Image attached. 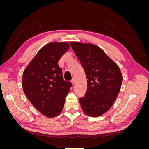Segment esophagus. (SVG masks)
Listing matches in <instances>:
<instances>
[{
	"label": "esophagus",
	"instance_id": "obj_1",
	"mask_svg": "<svg viewBox=\"0 0 149 149\" xmlns=\"http://www.w3.org/2000/svg\"><path fill=\"white\" fill-rule=\"evenodd\" d=\"M71 82L72 84H74L75 83V82H76V79L74 78H72L71 81Z\"/></svg>",
	"mask_w": 149,
	"mask_h": 149
}]
</instances>
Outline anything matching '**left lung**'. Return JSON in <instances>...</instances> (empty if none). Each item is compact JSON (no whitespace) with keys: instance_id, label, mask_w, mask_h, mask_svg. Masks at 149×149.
Here are the masks:
<instances>
[{"instance_id":"1","label":"left lung","mask_w":149,"mask_h":149,"mask_svg":"<svg viewBox=\"0 0 149 149\" xmlns=\"http://www.w3.org/2000/svg\"><path fill=\"white\" fill-rule=\"evenodd\" d=\"M71 47L86 76L88 88L79 102L84 113L99 117L114 104L123 81L119 67L96 45L71 42Z\"/></svg>"}]
</instances>
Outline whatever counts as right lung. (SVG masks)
<instances>
[{"label": "right lung", "instance_id": "1", "mask_svg": "<svg viewBox=\"0 0 149 149\" xmlns=\"http://www.w3.org/2000/svg\"><path fill=\"white\" fill-rule=\"evenodd\" d=\"M69 47L66 42L45 45L24 71L22 88L26 97L47 118H55L61 113L72 86L70 82L64 81L58 65Z\"/></svg>", "mask_w": 149, "mask_h": 149}]
</instances>
